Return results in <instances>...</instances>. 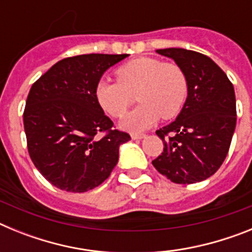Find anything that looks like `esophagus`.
Segmentation results:
<instances>
[{"label": "esophagus", "mask_w": 252, "mask_h": 252, "mask_svg": "<svg viewBox=\"0 0 252 252\" xmlns=\"http://www.w3.org/2000/svg\"><path fill=\"white\" fill-rule=\"evenodd\" d=\"M131 137H132L133 140L144 139V137H145V133H131Z\"/></svg>", "instance_id": "1"}]
</instances>
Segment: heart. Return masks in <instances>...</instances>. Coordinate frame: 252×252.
I'll use <instances>...</instances> for the list:
<instances>
[{
    "mask_svg": "<svg viewBox=\"0 0 252 252\" xmlns=\"http://www.w3.org/2000/svg\"><path fill=\"white\" fill-rule=\"evenodd\" d=\"M117 82L101 81L95 86V99L102 110L121 119L136 94L139 106L122 120L125 130L140 132L154 125L161 116L173 119L182 111L188 97V77L184 69L173 62L142 57L116 69Z\"/></svg>",
    "mask_w": 252,
    "mask_h": 252,
    "instance_id": "1",
    "label": "heart"
}]
</instances>
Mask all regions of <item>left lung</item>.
<instances>
[{
	"label": "left lung",
	"instance_id": "obj_1",
	"mask_svg": "<svg viewBox=\"0 0 252 252\" xmlns=\"http://www.w3.org/2000/svg\"><path fill=\"white\" fill-rule=\"evenodd\" d=\"M188 77V97L174 122L157 130L164 149L153 160L173 183L193 184L220 169L230 150L236 127L233 86L211 58L180 48L159 49Z\"/></svg>",
	"mask_w": 252,
	"mask_h": 252
}]
</instances>
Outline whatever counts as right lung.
Returning <instances> with one entry per match:
<instances>
[{
	"instance_id": "add662e5",
	"label": "right lung",
	"mask_w": 252,
	"mask_h": 252,
	"mask_svg": "<svg viewBox=\"0 0 252 252\" xmlns=\"http://www.w3.org/2000/svg\"><path fill=\"white\" fill-rule=\"evenodd\" d=\"M126 57L65 58L31 87L24 110L29 155L57 188L83 193L98 187L117 164L120 145L131 139L115 128L95 99L102 74Z\"/></svg>"
}]
</instances>
